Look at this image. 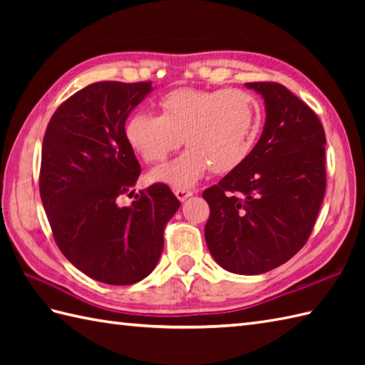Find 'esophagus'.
Instances as JSON below:
<instances>
[{"instance_id": "34e87169", "label": "esophagus", "mask_w": 365, "mask_h": 365, "mask_svg": "<svg viewBox=\"0 0 365 365\" xmlns=\"http://www.w3.org/2000/svg\"><path fill=\"white\" fill-rule=\"evenodd\" d=\"M192 192H195V191L185 190V188H175L174 190V195L177 196L178 200H182V202H183V200H187L190 196H192Z\"/></svg>"}]
</instances>
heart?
<instances>
[{"label": "heart", "instance_id": "1", "mask_svg": "<svg viewBox=\"0 0 365 365\" xmlns=\"http://www.w3.org/2000/svg\"><path fill=\"white\" fill-rule=\"evenodd\" d=\"M161 114L136 111L125 138L143 161L157 165L183 143L177 160L153 170L152 178L175 188L195 185L208 169L235 170L251 157L263 123V106L242 89H175L158 100Z\"/></svg>", "mask_w": 365, "mask_h": 365}]
</instances>
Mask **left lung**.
<instances>
[{"label":"left lung","instance_id":"1","mask_svg":"<svg viewBox=\"0 0 365 365\" xmlns=\"http://www.w3.org/2000/svg\"><path fill=\"white\" fill-rule=\"evenodd\" d=\"M265 100L267 120L251 157L207 188L205 242L237 274H262L306 245L327 190L320 119L279 83H246Z\"/></svg>","mask_w":365,"mask_h":365}]
</instances>
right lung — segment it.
<instances>
[{
    "instance_id": "1",
    "label": "right lung",
    "mask_w": 365,
    "mask_h": 365,
    "mask_svg": "<svg viewBox=\"0 0 365 365\" xmlns=\"http://www.w3.org/2000/svg\"><path fill=\"white\" fill-rule=\"evenodd\" d=\"M152 91L150 81H98L75 92L48 122L38 190L54 242L66 259L98 282L130 285L152 273L165 226L180 207L165 183L139 191L141 166L125 120Z\"/></svg>"
}]
</instances>
